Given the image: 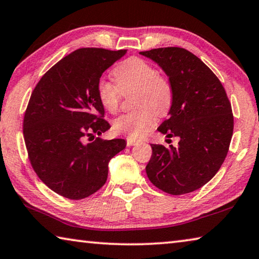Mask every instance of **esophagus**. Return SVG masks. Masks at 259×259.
Segmentation results:
<instances>
[{"label":"esophagus","mask_w":259,"mask_h":259,"mask_svg":"<svg viewBox=\"0 0 259 259\" xmlns=\"http://www.w3.org/2000/svg\"><path fill=\"white\" fill-rule=\"evenodd\" d=\"M137 144H139L138 140H135V139H131V138L126 139V145H128V146H135V145H137Z\"/></svg>","instance_id":"esophagus-1"}]
</instances>
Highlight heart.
<instances>
[{
	"instance_id": "obj_1",
	"label": "heart",
	"mask_w": 259,
	"mask_h": 259,
	"mask_svg": "<svg viewBox=\"0 0 259 259\" xmlns=\"http://www.w3.org/2000/svg\"><path fill=\"white\" fill-rule=\"evenodd\" d=\"M116 84L106 80L97 83L99 103L108 113L119 112L122 97L133 94V112L114 121L113 130L131 139L145 136L155 124L156 115L164 116L174 103V87L154 65L139 57H130L113 69Z\"/></svg>"
}]
</instances>
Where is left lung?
Listing matches in <instances>:
<instances>
[{
	"label": "left lung",
	"mask_w": 259,
	"mask_h": 259,
	"mask_svg": "<svg viewBox=\"0 0 259 259\" xmlns=\"http://www.w3.org/2000/svg\"><path fill=\"white\" fill-rule=\"evenodd\" d=\"M140 55L156 61L174 87L170 116L157 130L181 138L176 147L152 144L147 177L171 195L199 190L221 169L230 148L234 119L226 91L211 69L184 48H157Z\"/></svg>",
	"instance_id": "8db88e82"
}]
</instances>
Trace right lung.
<instances>
[{
	"label": "right lung",
	"instance_id": "right-lung-1",
	"mask_svg": "<svg viewBox=\"0 0 259 259\" xmlns=\"http://www.w3.org/2000/svg\"><path fill=\"white\" fill-rule=\"evenodd\" d=\"M125 52L73 51L45 73L30 95L23 122L28 160L38 178L64 198L97 192L107 181L109 160L125 147L124 139L96 137L111 128L97 83Z\"/></svg>",
	"mask_w": 259,
	"mask_h": 259
}]
</instances>
